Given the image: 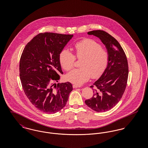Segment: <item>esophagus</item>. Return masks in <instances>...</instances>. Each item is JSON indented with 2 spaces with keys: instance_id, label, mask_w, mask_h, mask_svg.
<instances>
[{
  "instance_id": "esophagus-1",
  "label": "esophagus",
  "mask_w": 148,
  "mask_h": 148,
  "mask_svg": "<svg viewBox=\"0 0 148 148\" xmlns=\"http://www.w3.org/2000/svg\"><path fill=\"white\" fill-rule=\"evenodd\" d=\"M73 88H74V89H76V88H80V86H78L77 85L74 84L73 85Z\"/></svg>"
}]
</instances>
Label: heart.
I'll return each mask as SVG.
<instances>
[{"mask_svg":"<svg viewBox=\"0 0 148 148\" xmlns=\"http://www.w3.org/2000/svg\"><path fill=\"white\" fill-rule=\"evenodd\" d=\"M75 55L80 62L81 68L73 69L65 76L66 79L73 84L80 85L88 81L90 76L99 77L106 69L108 60V54L101 46L92 39H85L75 45ZM60 62L65 70L71 69L75 63V58L70 50L64 49L60 54Z\"/></svg>","mask_w":148,"mask_h":148,"instance_id":"b5f03b06","label":"heart"}]
</instances>
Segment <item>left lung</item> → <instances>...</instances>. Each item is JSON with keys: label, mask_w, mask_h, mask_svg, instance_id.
<instances>
[{"label": "left lung", "mask_w": 148, "mask_h": 148, "mask_svg": "<svg viewBox=\"0 0 148 148\" xmlns=\"http://www.w3.org/2000/svg\"><path fill=\"white\" fill-rule=\"evenodd\" d=\"M88 34L98 37L105 45L108 60L102 75L90 86L95 88L92 97L85 103L95 112H104L117 104L125 90L129 73L127 56L119 42L106 32L93 30Z\"/></svg>", "instance_id": "left-lung-1"}]
</instances>
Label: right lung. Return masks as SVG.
I'll return each instance as SVG.
<instances>
[{"label": "right lung", "instance_id": "obj_1", "mask_svg": "<svg viewBox=\"0 0 148 148\" xmlns=\"http://www.w3.org/2000/svg\"><path fill=\"white\" fill-rule=\"evenodd\" d=\"M73 35L40 33L26 45L21 54L19 75L24 92L41 112L54 114L65 106L73 90L69 82H58L63 74L60 54Z\"/></svg>", "mask_w": 148, "mask_h": 148}]
</instances>
